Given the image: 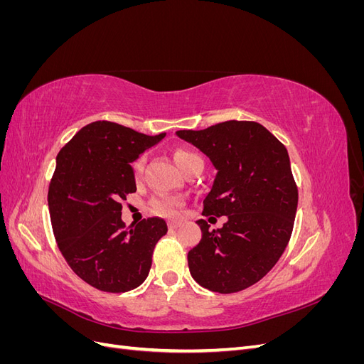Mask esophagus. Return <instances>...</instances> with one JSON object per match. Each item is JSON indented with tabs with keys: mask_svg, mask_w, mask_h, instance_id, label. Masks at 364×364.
<instances>
[{
	"mask_svg": "<svg viewBox=\"0 0 364 364\" xmlns=\"http://www.w3.org/2000/svg\"><path fill=\"white\" fill-rule=\"evenodd\" d=\"M181 225H182V222H168L170 229H176V228H179Z\"/></svg>",
	"mask_w": 364,
	"mask_h": 364,
	"instance_id": "1",
	"label": "esophagus"
}]
</instances>
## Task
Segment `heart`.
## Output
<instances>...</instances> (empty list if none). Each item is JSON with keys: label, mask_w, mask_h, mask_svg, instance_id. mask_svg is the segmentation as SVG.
I'll use <instances>...</instances> for the list:
<instances>
[{"label": "heart", "mask_w": 364, "mask_h": 364, "mask_svg": "<svg viewBox=\"0 0 364 364\" xmlns=\"http://www.w3.org/2000/svg\"><path fill=\"white\" fill-rule=\"evenodd\" d=\"M194 158H199V156L194 155V153H191V151H186V150H178L174 153V161L179 165L181 170H183L185 165ZM142 167H144V159H138L135 162V167H134L136 176L141 174ZM181 205H182V202L179 199H174V197H158V199L151 200V203H150L153 211L159 215H164V217L178 215L181 213Z\"/></svg>", "instance_id": "1"}]
</instances>
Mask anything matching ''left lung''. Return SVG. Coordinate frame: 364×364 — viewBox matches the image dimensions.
Wrapping results in <instances>:
<instances>
[{
  "mask_svg": "<svg viewBox=\"0 0 364 364\" xmlns=\"http://www.w3.org/2000/svg\"><path fill=\"white\" fill-rule=\"evenodd\" d=\"M176 135L217 170L202 214L228 217L213 230L197 220L202 240L188 252L191 277L211 291L245 290L272 270L291 237L297 186L287 149L255 121L230 119Z\"/></svg>",
  "mask_w": 364,
  "mask_h": 364,
  "instance_id": "left-lung-1",
  "label": "left lung"
}]
</instances>
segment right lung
<instances>
[{
    "label": "right lung",
    "mask_w": 364,
    "mask_h": 364,
    "mask_svg": "<svg viewBox=\"0 0 364 364\" xmlns=\"http://www.w3.org/2000/svg\"><path fill=\"white\" fill-rule=\"evenodd\" d=\"M111 121H94L62 147L48 190L54 237L77 277L107 293L134 290L146 281L153 249L167 234L159 217L126 229L121 200L136 191L132 162L158 144Z\"/></svg>",
    "instance_id": "1"
}]
</instances>
